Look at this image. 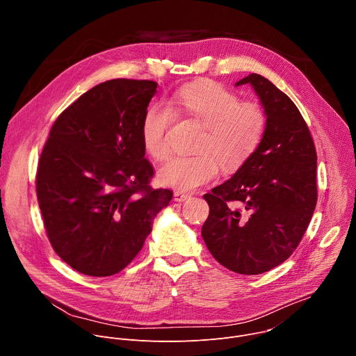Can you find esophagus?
<instances>
[{"mask_svg": "<svg viewBox=\"0 0 356 356\" xmlns=\"http://www.w3.org/2000/svg\"><path fill=\"white\" fill-rule=\"evenodd\" d=\"M187 198H190V194H187V193H183V191H175L173 193V200L175 201H184Z\"/></svg>", "mask_w": 356, "mask_h": 356, "instance_id": "esophagus-1", "label": "esophagus"}]
</instances>
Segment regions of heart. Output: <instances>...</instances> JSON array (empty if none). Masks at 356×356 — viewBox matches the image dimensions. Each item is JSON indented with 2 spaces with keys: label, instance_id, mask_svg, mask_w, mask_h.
Here are the masks:
<instances>
[{
  "label": "heart",
  "instance_id": "heart-1",
  "mask_svg": "<svg viewBox=\"0 0 356 356\" xmlns=\"http://www.w3.org/2000/svg\"><path fill=\"white\" fill-rule=\"evenodd\" d=\"M169 106L206 125L198 143L201 154L176 155L158 172L159 183L176 190H194L216 180L220 163L227 172L239 169L255 154L268 127L261 104L241 103L235 92L217 83L183 86L170 97ZM170 109L154 104L142 118V145L155 161H163L170 154L169 129L175 115Z\"/></svg>",
  "mask_w": 356,
  "mask_h": 356
}]
</instances>
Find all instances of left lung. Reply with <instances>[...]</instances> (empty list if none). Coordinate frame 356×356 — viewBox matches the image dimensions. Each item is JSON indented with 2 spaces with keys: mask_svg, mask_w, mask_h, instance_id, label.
<instances>
[{
  "mask_svg": "<svg viewBox=\"0 0 356 356\" xmlns=\"http://www.w3.org/2000/svg\"><path fill=\"white\" fill-rule=\"evenodd\" d=\"M242 84H250L259 97L266 132L238 172L204 194L210 214L201 235L222 266L259 275L291 255L312 221L317 154L306 121L283 91L257 73L235 86Z\"/></svg>",
  "mask_w": 356,
  "mask_h": 356,
  "instance_id": "left-lung-1",
  "label": "left lung"
}]
</instances>
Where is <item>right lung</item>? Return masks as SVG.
Returning a JSON list of instances; mask_svg holds the SVG:
<instances>
[{"label": "right lung", "instance_id": "1", "mask_svg": "<svg viewBox=\"0 0 356 356\" xmlns=\"http://www.w3.org/2000/svg\"><path fill=\"white\" fill-rule=\"evenodd\" d=\"M158 83L114 79L69 106L55 121L36 173L50 245L74 270L94 277L127 268L173 193L154 190L140 124Z\"/></svg>", "mask_w": 356, "mask_h": 356}]
</instances>
